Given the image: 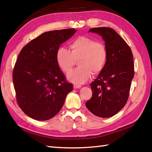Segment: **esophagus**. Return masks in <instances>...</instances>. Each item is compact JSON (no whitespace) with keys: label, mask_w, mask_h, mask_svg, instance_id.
Instances as JSON below:
<instances>
[{"label":"esophagus","mask_w":152,"mask_h":152,"mask_svg":"<svg viewBox=\"0 0 152 152\" xmlns=\"http://www.w3.org/2000/svg\"><path fill=\"white\" fill-rule=\"evenodd\" d=\"M73 87H74V89H79V88H81V86L80 85H77V84H74V86H73Z\"/></svg>","instance_id":"34e87169"}]
</instances>
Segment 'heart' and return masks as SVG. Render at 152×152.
I'll return each mask as SVG.
<instances>
[{
	"instance_id": "b5f03b06",
	"label": "heart",
	"mask_w": 152,
	"mask_h": 152,
	"mask_svg": "<svg viewBox=\"0 0 152 152\" xmlns=\"http://www.w3.org/2000/svg\"><path fill=\"white\" fill-rule=\"evenodd\" d=\"M70 50L64 47L58 48L56 59L59 69L69 73L78 62V68L68 74L71 82L82 84L89 79L91 74H97L104 69L107 61L108 51L105 45L89 37L81 36L69 45Z\"/></svg>"
}]
</instances>
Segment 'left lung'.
Wrapping results in <instances>:
<instances>
[{
    "mask_svg": "<svg viewBox=\"0 0 152 152\" xmlns=\"http://www.w3.org/2000/svg\"><path fill=\"white\" fill-rule=\"evenodd\" d=\"M89 32L102 37L108 58L104 69L90 84L93 95L86 106L98 117H112L127 103L134 75L133 56L130 47L113 28H93Z\"/></svg>",
    "mask_w": 152,
    "mask_h": 152,
    "instance_id": "1",
    "label": "left lung"
}]
</instances>
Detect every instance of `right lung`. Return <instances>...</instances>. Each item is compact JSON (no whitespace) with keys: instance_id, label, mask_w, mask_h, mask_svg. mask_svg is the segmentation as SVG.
<instances>
[{"instance_id":"right-lung-1","label":"right lung","mask_w":152,"mask_h":152,"mask_svg":"<svg viewBox=\"0 0 152 152\" xmlns=\"http://www.w3.org/2000/svg\"><path fill=\"white\" fill-rule=\"evenodd\" d=\"M74 28L44 33L19 53L13 70L16 100L25 114L36 120L54 117L73 89L58 66L56 54L61 44L75 33Z\"/></svg>"}]
</instances>
